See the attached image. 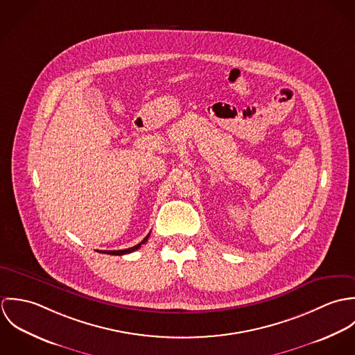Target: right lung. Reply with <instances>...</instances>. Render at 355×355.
I'll return each mask as SVG.
<instances>
[{"label": "right lung", "instance_id": "right-lung-1", "mask_svg": "<svg viewBox=\"0 0 355 355\" xmlns=\"http://www.w3.org/2000/svg\"><path fill=\"white\" fill-rule=\"evenodd\" d=\"M150 236V234L141 242V243H138L137 246H134V248H130V249H124V250H105V252H100V253L103 254H112V255H123V254H128L132 253V252H135V250H138L142 245H145L146 242H148V238Z\"/></svg>", "mask_w": 355, "mask_h": 355}]
</instances>
